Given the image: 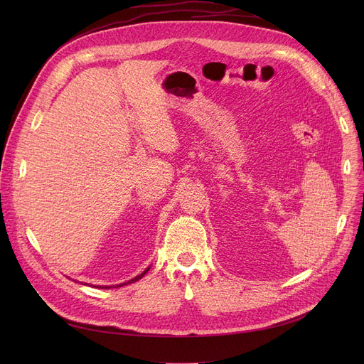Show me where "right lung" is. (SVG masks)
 <instances>
[{"instance_id":"right-lung-1","label":"right lung","mask_w":364,"mask_h":364,"mask_svg":"<svg viewBox=\"0 0 364 364\" xmlns=\"http://www.w3.org/2000/svg\"><path fill=\"white\" fill-rule=\"evenodd\" d=\"M147 272H149V269H147V270H144V272H143L141 274H139L137 277L131 279V280H129V282H127V283H121V284H117V288H119V286H124V284H128V283H132V282H137V280H139V279H141V277H143V276H144ZM97 288H100V286H97ZM105 289H107V286H105Z\"/></svg>"}]
</instances>
